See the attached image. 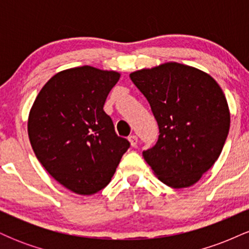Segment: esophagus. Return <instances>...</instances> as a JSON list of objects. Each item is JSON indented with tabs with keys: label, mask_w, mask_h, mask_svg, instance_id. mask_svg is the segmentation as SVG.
<instances>
[{
	"label": "esophagus",
	"mask_w": 249,
	"mask_h": 249,
	"mask_svg": "<svg viewBox=\"0 0 249 249\" xmlns=\"http://www.w3.org/2000/svg\"><path fill=\"white\" fill-rule=\"evenodd\" d=\"M128 142H130L131 146L136 147L137 144H138V137L136 134H131V136H128Z\"/></svg>",
	"instance_id": "obj_1"
}]
</instances>
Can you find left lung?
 Masks as SVG:
<instances>
[{
  "mask_svg": "<svg viewBox=\"0 0 249 249\" xmlns=\"http://www.w3.org/2000/svg\"><path fill=\"white\" fill-rule=\"evenodd\" d=\"M158 123L156 145L142 151L160 181L190 187L206 173L224 147L231 116L219 84L196 68L165 63L130 75Z\"/></svg>",
  "mask_w": 249,
  "mask_h": 249,
  "instance_id": "1",
  "label": "left lung"
}]
</instances>
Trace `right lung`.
<instances>
[{
  "mask_svg": "<svg viewBox=\"0 0 249 249\" xmlns=\"http://www.w3.org/2000/svg\"><path fill=\"white\" fill-rule=\"evenodd\" d=\"M119 77L89 65L61 71L31 107L28 134L37 159L77 194L90 196L107 186L130 147L103 110Z\"/></svg>",
  "mask_w": 249,
  "mask_h": 249,
  "instance_id": "1",
  "label": "right lung"
}]
</instances>
